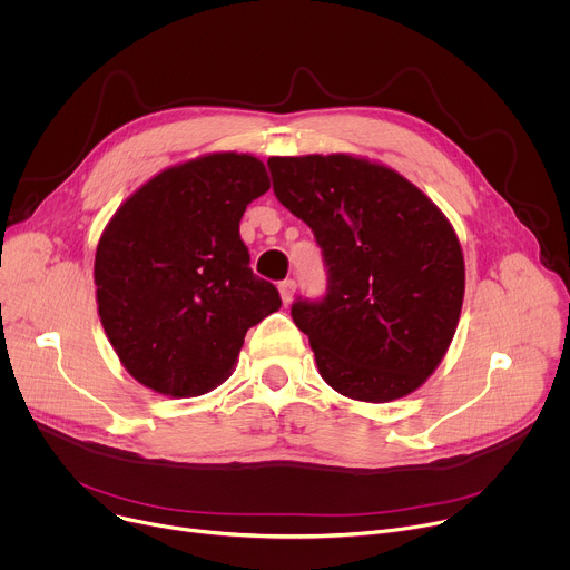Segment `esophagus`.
I'll return each instance as SVG.
<instances>
[{"instance_id":"esophagus-1","label":"esophagus","mask_w":570,"mask_h":570,"mask_svg":"<svg viewBox=\"0 0 570 570\" xmlns=\"http://www.w3.org/2000/svg\"><path fill=\"white\" fill-rule=\"evenodd\" d=\"M295 288H297V284H295L293 279H284V282L279 284V295H282L284 304H288V302L293 299V295H295Z\"/></svg>"}]
</instances>
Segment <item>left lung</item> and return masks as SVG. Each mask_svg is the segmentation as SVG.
Wrapping results in <instances>:
<instances>
[{
  "label": "left lung",
  "instance_id": "left-lung-1",
  "mask_svg": "<svg viewBox=\"0 0 570 570\" xmlns=\"http://www.w3.org/2000/svg\"><path fill=\"white\" fill-rule=\"evenodd\" d=\"M268 169L327 268L324 297L291 306L320 376L356 401L411 394L460 320L464 257L451 223L413 183L363 157H271Z\"/></svg>",
  "mask_w": 570,
  "mask_h": 570
}]
</instances>
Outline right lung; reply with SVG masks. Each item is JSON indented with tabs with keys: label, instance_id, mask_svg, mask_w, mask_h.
Instances as JSON below:
<instances>
[{
	"label": "right lung",
	"instance_id": "1",
	"mask_svg": "<svg viewBox=\"0 0 570 570\" xmlns=\"http://www.w3.org/2000/svg\"><path fill=\"white\" fill-rule=\"evenodd\" d=\"M268 189L262 159L212 153L157 174L104 229L99 317L141 385L167 396L214 390L246 332L282 306L238 234L243 212Z\"/></svg>",
	"mask_w": 570,
	"mask_h": 570
}]
</instances>
